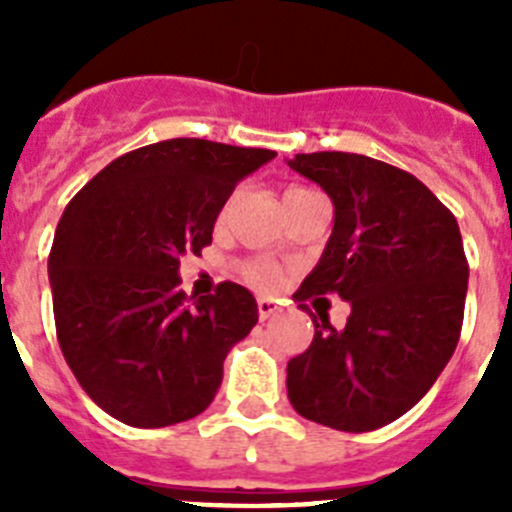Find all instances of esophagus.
I'll return each instance as SVG.
<instances>
[{
  "label": "esophagus",
  "mask_w": 512,
  "mask_h": 512,
  "mask_svg": "<svg viewBox=\"0 0 512 512\" xmlns=\"http://www.w3.org/2000/svg\"><path fill=\"white\" fill-rule=\"evenodd\" d=\"M256 305H259V318L261 320H269V318H274V315H277V302L274 300H269V297H259V302H256Z\"/></svg>",
  "instance_id": "1"
}]
</instances>
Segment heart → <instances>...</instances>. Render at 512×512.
Listing matches in <instances>:
<instances>
[{"instance_id":"b5f03b06","label":"heart","mask_w":512,"mask_h":512,"mask_svg":"<svg viewBox=\"0 0 512 512\" xmlns=\"http://www.w3.org/2000/svg\"><path fill=\"white\" fill-rule=\"evenodd\" d=\"M297 192H310V189L305 187L287 189V194H297ZM243 277H246L253 287H274V284L279 282V269L271 264V261H251V264L243 266Z\"/></svg>"}]
</instances>
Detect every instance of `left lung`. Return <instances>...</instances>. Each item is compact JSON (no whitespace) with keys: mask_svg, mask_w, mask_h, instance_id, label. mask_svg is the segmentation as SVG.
Wrapping results in <instances>:
<instances>
[{"mask_svg":"<svg viewBox=\"0 0 512 512\" xmlns=\"http://www.w3.org/2000/svg\"><path fill=\"white\" fill-rule=\"evenodd\" d=\"M289 169L318 182L336 207L328 246L295 302H351L343 330L310 312V348L287 364L289 402L312 423L374 431L431 390L459 343L469 282L459 225L423 182L377 158L297 153Z\"/></svg>","mask_w":512,"mask_h":512,"instance_id":"left-lung-1","label":"left lung"}]
</instances>
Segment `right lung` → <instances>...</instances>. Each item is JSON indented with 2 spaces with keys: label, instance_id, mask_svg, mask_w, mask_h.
<instances>
[{
  "label": "right lung",
  "instance_id": "obj_1",
  "mask_svg": "<svg viewBox=\"0 0 512 512\" xmlns=\"http://www.w3.org/2000/svg\"><path fill=\"white\" fill-rule=\"evenodd\" d=\"M274 156L161 140L115 158L63 210L48 256L58 346L120 423L164 428L215 400L225 356L259 323V307L235 282L187 297L179 256L210 246L235 184Z\"/></svg>",
  "mask_w": 512,
  "mask_h": 512
}]
</instances>
